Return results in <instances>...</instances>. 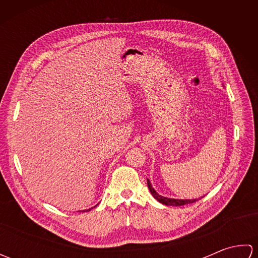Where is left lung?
<instances>
[{
	"instance_id": "obj_1",
	"label": "left lung",
	"mask_w": 258,
	"mask_h": 258,
	"mask_svg": "<svg viewBox=\"0 0 258 258\" xmlns=\"http://www.w3.org/2000/svg\"><path fill=\"white\" fill-rule=\"evenodd\" d=\"M147 186H149L151 194L154 196V199L157 200L160 203H162V204L167 205V206H182V205L190 204V203H194L196 201H199L197 199H194V200H176V199H169V197L162 196V195L158 194L154 188H153L150 179H147Z\"/></svg>"
}]
</instances>
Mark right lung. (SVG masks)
Masks as SVG:
<instances>
[{
    "instance_id": "add662e5",
    "label": "right lung",
    "mask_w": 258,
    "mask_h": 258,
    "mask_svg": "<svg viewBox=\"0 0 258 258\" xmlns=\"http://www.w3.org/2000/svg\"><path fill=\"white\" fill-rule=\"evenodd\" d=\"M94 207H95V206H94ZM92 208H93V207H91V208H89V210H85V211H82V212H89V211H91V210H92Z\"/></svg>"
}]
</instances>
